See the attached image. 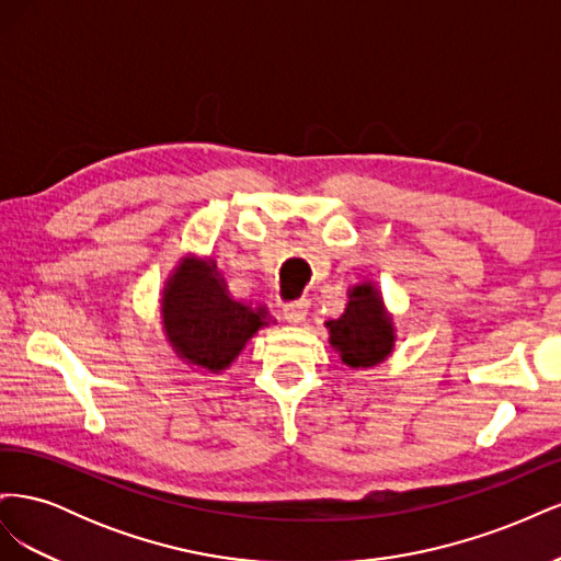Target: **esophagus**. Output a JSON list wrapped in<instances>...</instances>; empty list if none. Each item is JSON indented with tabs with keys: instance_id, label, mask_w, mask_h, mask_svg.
I'll use <instances>...</instances> for the list:
<instances>
[{
	"instance_id": "esophagus-1",
	"label": "esophagus",
	"mask_w": 561,
	"mask_h": 561,
	"mask_svg": "<svg viewBox=\"0 0 561 561\" xmlns=\"http://www.w3.org/2000/svg\"><path fill=\"white\" fill-rule=\"evenodd\" d=\"M307 313H309V301L307 299L290 301V304H285V307H283V316H285L287 322H290V325H299V322H304V318H307Z\"/></svg>"
}]
</instances>
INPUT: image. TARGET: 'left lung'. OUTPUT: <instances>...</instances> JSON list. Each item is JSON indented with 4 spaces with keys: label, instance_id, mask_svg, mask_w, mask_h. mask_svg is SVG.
<instances>
[{
    "label": "left lung",
    "instance_id": "left-lung-1",
    "mask_svg": "<svg viewBox=\"0 0 561 561\" xmlns=\"http://www.w3.org/2000/svg\"><path fill=\"white\" fill-rule=\"evenodd\" d=\"M330 346L344 365L369 369L381 365L396 348L393 316L386 311L375 280L348 287V304L336 320H328Z\"/></svg>",
    "mask_w": 561,
    "mask_h": 561
}]
</instances>
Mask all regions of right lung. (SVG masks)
<instances>
[{
    "mask_svg": "<svg viewBox=\"0 0 561 561\" xmlns=\"http://www.w3.org/2000/svg\"><path fill=\"white\" fill-rule=\"evenodd\" d=\"M161 322L180 360L219 375L268 325L271 316L266 307L233 299L215 260L186 254L165 278Z\"/></svg>",
    "mask_w": 561,
    "mask_h": 561,
    "instance_id": "add662e5",
    "label": "right lung"
}]
</instances>
